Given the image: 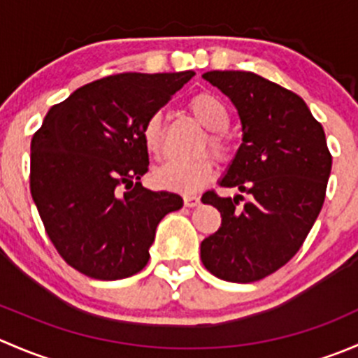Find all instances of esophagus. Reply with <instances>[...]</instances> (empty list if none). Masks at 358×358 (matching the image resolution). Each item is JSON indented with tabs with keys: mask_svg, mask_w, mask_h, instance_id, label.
Listing matches in <instances>:
<instances>
[{
	"mask_svg": "<svg viewBox=\"0 0 358 358\" xmlns=\"http://www.w3.org/2000/svg\"><path fill=\"white\" fill-rule=\"evenodd\" d=\"M183 204H185L187 208H196V206L201 204V199L197 196H185L183 197Z\"/></svg>",
	"mask_w": 358,
	"mask_h": 358,
	"instance_id": "1",
	"label": "esophagus"
}]
</instances>
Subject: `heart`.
I'll return each instance as SVG.
<instances>
[{
  "instance_id": "b5f03b06",
  "label": "heart",
  "mask_w": 358,
  "mask_h": 358,
  "mask_svg": "<svg viewBox=\"0 0 358 358\" xmlns=\"http://www.w3.org/2000/svg\"><path fill=\"white\" fill-rule=\"evenodd\" d=\"M190 114L209 129L202 150L209 149L220 161H229L234 154L232 136L227 128L230 124V110L227 103L215 93L202 92L187 103ZM142 140L147 152L159 157L164 152V121L161 114H152L142 128ZM215 175V161L204 154L190 161H169L152 173L157 187L180 194H194L208 185Z\"/></svg>"
}]
</instances>
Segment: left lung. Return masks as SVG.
Segmentation results:
<instances>
[{
  "instance_id": "8db88e82",
  "label": "left lung",
  "mask_w": 358,
  "mask_h": 358,
  "mask_svg": "<svg viewBox=\"0 0 358 358\" xmlns=\"http://www.w3.org/2000/svg\"><path fill=\"white\" fill-rule=\"evenodd\" d=\"M202 78L236 106L243 143L220 182L241 194L202 196L220 211L222 227L201 243V259L218 279L256 282L303 246L326 199L333 156L322 124L291 90L246 71Z\"/></svg>"
}]
</instances>
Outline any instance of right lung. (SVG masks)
Segmentation results:
<instances>
[{
	"label": "right lung",
	"instance_id": "obj_1",
	"mask_svg": "<svg viewBox=\"0 0 358 358\" xmlns=\"http://www.w3.org/2000/svg\"><path fill=\"white\" fill-rule=\"evenodd\" d=\"M192 71L107 76L76 90L46 114L31 142V194L67 265L99 280L138 273L157 223L183 199L140 183L149 171L147 119Z\"/></svg>",
	"mask_w": 358,
	"mask_h": 358
}]
</instances>
